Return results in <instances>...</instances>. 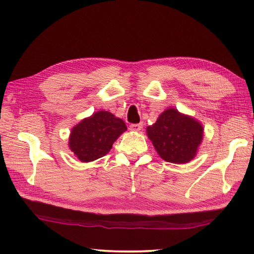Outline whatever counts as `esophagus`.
Returning a JSON list of instances; mask_svg holds the SVG:
<instances>
[{
	"instance_id": "obj_1",
	"label": "esophagus",
	"mask_w": 254,
	"mask_h": 254,
	"mask_svg": "<svg viewBox=\"0 0 254 254\" xmlns=\"http://www.w3.org/2000/svg\"><path fill=\"white\" fill-rule=\"evenodd\" d=\"M130 130L131 131H135V132H140L141 130H142V124H141V123H139V124H131Z\"/></svg>"
}]
</instances>
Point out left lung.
I'll return each instance as SVG.
<instances>
[{
  "label": "left lung",
  "instance_id": "obj_1",
  "mask_svg": "<svg viewBox=\"0 0 254 254\" xmlns=\"http://www.w3.org/2000/svg\"><path fill=\"white\" fill-rule=\"evenodd\" d=\"M203 131L198 121L176 109L166 110L147 127L148 137L159 156L171 163H186L195 158Z\"/></svg>",
  "mask_w": 254,
  "mask_h": 254
}]
</instances>
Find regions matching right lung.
<instances>
[{
    "mask_svg": "<svg viewBox=\"0 0 254 254\" xmlns=\"http://www.w3.org/2000/svg\"><path fill=\"white\" fill-rule=\"evenodd\" d=\"M126 130L123 120L110 112L98 111L72 127L69 148L80 161H94L105 156Z\"/></svg>",
    "mask_w": 254,
    "mask_h": 254,
    "instance_id": "obj_1",
    "label": "right lung"
}]
</instances>
